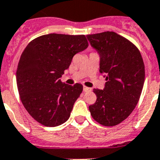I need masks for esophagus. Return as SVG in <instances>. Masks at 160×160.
<instances>
[{
    "label": "esophagus",
    "instance_id": "esophagus-1",
    "mask_svg": "<svg viewBox=\"0 0 160 160\" xmlns=\"http://www.w3.org/2000/svg\"><path fill=\"white\" fill-rule=\"evenodd\" d=\"M91 90V89L89 88V87H83V91H85V92H87V91H90Z\"/></svg>",
    "mask_w": 160,
    "mask_h": 160
}]
</instances>
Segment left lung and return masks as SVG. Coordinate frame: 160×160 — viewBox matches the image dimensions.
<instances>
[{
    "label": "left lung",
    "instance_id": "1",
    "mask_svg": "<svg viewBox=\"0 0 160 160\" xmlns=\"http://www.w3.org/2000/svg\"><path fill=\"white\" fill-rule=\"evenodd\" d=\"M100 55L105 88L94 89L97 100L89 107L96 122L106 127L122 122L136 107L144 84L145 66L138 48L114 32L87 35Z\"/></svg>",
    "mask_w": 160,
    "mask_h": 160
}]
</instances>
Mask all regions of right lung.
Returning a JSON list of instances; mask_svg holds the SVG:
<instances>
[{"mask_svg":"<svg viewBox=\"0 0 160 160\" xmlns=\"http://www.w3.org/2000/svg\"><path fill=\"white\" fill-rule=\"evenodd\" d=\"M88 46L85 35L49 33L33 39L24 49L17 85L22 104L37 122L53 128L70 118L83 87L62 83L60 78L73 56Z\"/></svg>","mask_w":160,"mask_h":160,"instance_id":"obj_1","label":"right lung"}]
</instances>
